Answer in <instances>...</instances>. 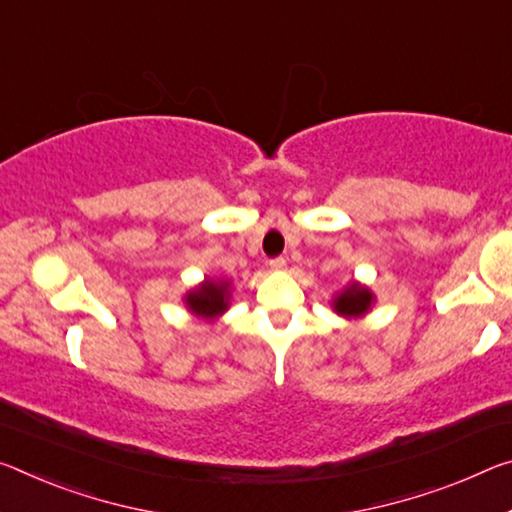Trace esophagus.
<instances>
[{
  "mask_svg": "<svg viewBox=\"0 0 512 512\" xmlns=\"http://www.w3.org/2000/svg\"><path fill=\"white\" fill-rule=\"evenodd\" d=\"M271 269L273 271H285V266H287V259L285 257H275V259H271Z\"/></svg>",
  "mask_w": 512,
  "mask_h": 512,
  "instance_id": "1",
  "label": "esophagus"
}]
</instances>
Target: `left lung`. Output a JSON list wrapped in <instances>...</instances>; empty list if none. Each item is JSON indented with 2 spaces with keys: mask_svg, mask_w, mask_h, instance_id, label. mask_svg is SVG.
I'll use <instances>...</instances> for the list:
<instances>
[{
  "mask_svg": "<svg viewBox=\"0 0 512 512\" xmlns=\"http://www.w3.org/2000/svg\"><path fill=\"white\" fill-rule=\"evenodd\" d=\"M373 305V294L367 289L358 285V282H351L342 294H337L332 300V310L337 314L346 316V319H360L362 314H367Z\"/></svg>",
  "mask_w": 512,
  "mask_h": 512,
  "instance_id": "8db88e82",
  "label": "left lung"
}]
</instances>
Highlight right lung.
Masks as SVG:
<instances>
[{"mask_svg":"<svg viewBox=\"0 0 512 512\" xmlns=\"http://www.w3.org/2000/svg\"><path fill=\"white\" fill-rule=\"evenodd\" d=\"M227 300H230V282L212 278H207L200 287L191 289L184 296L186 307L196 316H202V319L221 316L227 310Z\"/></svg>","mask_w":512,"mask_h":512,"instance_id":"1","label":"right lung"}]
</instances>
